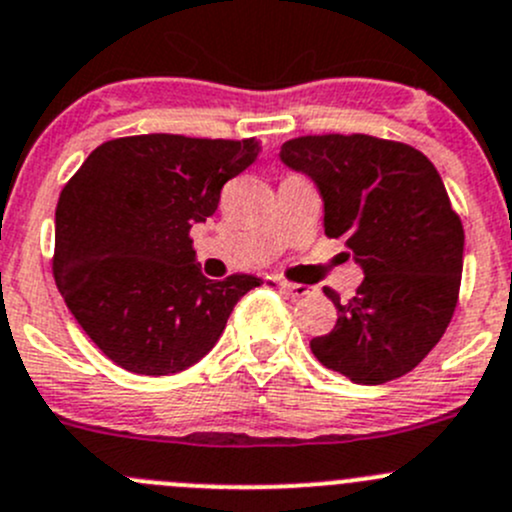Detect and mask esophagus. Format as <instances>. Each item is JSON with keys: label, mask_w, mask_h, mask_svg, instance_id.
<instances>
[{"label": "esophagus", "mask_w": 512, "mask_h": 512, "mask_svg": "<svg viewBox=\"0 0 512 512\" xmlns=\"http://www.w3.org/2000/svg\"><path fill=\"white\" fill-rule=\"evenodd\" d=\"M277 287H280L282 292L289 294V297H294V299L307 297V294H309L307 287H304V285H292V282H277Z\"/></svg>", "instance_id": "esophagus-1"}]
</instances>
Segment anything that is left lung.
<instances>
[{"label":"left lung","instance_id":"8db88e82","mask_svg":"<svg viewBox=\"0 0 512 512\" xmlns=\"http://www.w3.org/2000/svg\"><path fill=\"white\" fill-rule=\"evenodd\" d=\"M280 158L317 183L324 235L344 237L366 275L349 302L324 287L337 324L309 349L354 384L409 374L443 337L461 289L463 225L436 165L366 133L292 138Z\"/></svg>","mask_w":512,"mask_h":512}]
</instances>
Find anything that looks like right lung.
Listing matches in <instances>:
<instances>
[{
    "label": "right lung",
    "instance_id": "right-lung-1",
    "mask_svg": "<svg viewBox=\"0 0 512 512\" xmlns=\"http://www.w3.org/2000/svg\"><path fill=\"white\" fill-rule=\"evenodd\" d=\"M257 138L175 133L101 143L56 203V287L113 364L168 376L203 359L255 275L208 280L190 227L218 210L220 190L260 156Z\"/></svg>",
    "mask_w": 512,
    "mask_h": 512
}]
</instances>
